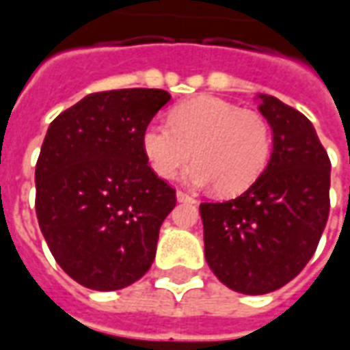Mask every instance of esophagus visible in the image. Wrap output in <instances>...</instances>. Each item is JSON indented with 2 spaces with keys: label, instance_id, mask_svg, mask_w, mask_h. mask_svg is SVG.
<instances>
[{
  "label": "esophagus",
  "instance_id": "1",
  "mask_svg": "<svg viewBox=\"0 0 350 350\" xmlns=\"http://www.w3.org/2000/svg\"><path fill=\"white\" fill-rule=\"evenodd\" d=\"M176 198H178V202H197V198L183 193V191H176Z\"/></svg>",
  "mask_w": 350,
  "mask_h": 350
}]
</instances>
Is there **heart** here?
Listing matches in <instances>:
<instances>
[{
    "instance_id": "1",
    "label": "heart",
    "mask_w": 350,
    "mask_h": 350,
    "mask_svg": "<svg viewBox=\"0 0 350 350\" xmlns=\"http://www.w3.org/2000/svg\"><path fill=\"white\" fill-rule=\"evenodd\" d=\"M142 152L159 178L185 170L193 185H212L221 195H238L257 182L271 152L270 125L264 116L230 100L200 95L170 112V123L150 122L142 131Z\"/></svg>"
}]
</instances>
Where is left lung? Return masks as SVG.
Listing matches in <instances>:
<instances>
[{
    "instance_id": "obj_1",
    "label": "left lung",
    "mask_w": 350,
    "mask_h": 350,
    "mask_svg": "<svg viewBox=\"0 0 350 350\" xmlns=\"http://www.w3.org/2000/svg\"><path fill=\"white\" fill-rule=\"evenodd\" d=\"M271 153L257 182L227 202H202L204 257L223 285L266 294L286 285L317 250L330 212V159L306 116L258 93Z\"/></svg>"
}]
</instances>
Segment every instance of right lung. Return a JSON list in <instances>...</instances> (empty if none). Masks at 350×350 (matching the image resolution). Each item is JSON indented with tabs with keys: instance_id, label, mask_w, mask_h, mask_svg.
<instances>
[{
	"instance_id": "right-lung-1",
	"label": "right lung",
	"mask_w": 350,
	"mask_h": 350,
	"mask_svg": "<svg viewBox=\"0 0 350 350\" xmlns=\"http://www.w3.org/2000/svg\"><path fill=\"white\" fill-rule=\"evenodd\" d=\"M165 90L86 95L50 123L35 167V210L56 262L93 291L129 286L150 270L174 189L148 167L142 131Z\"/></svg>"
}]
</instances>
